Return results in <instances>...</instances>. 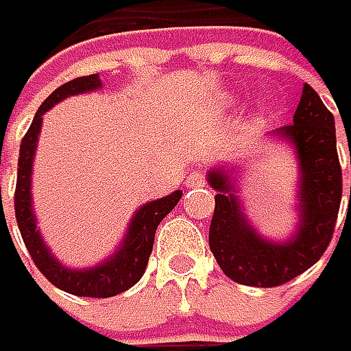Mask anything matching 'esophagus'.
Segmentation results:
<instances>
[{"label": "esophagus", "instance_id": "34e87169", "mask_svg": "<svg viewBox=\"0 0 351 351\" xmlns=\"http://www.w3.org/2000/svg\"><path fill=\"white\" fill-rule=\"evenodd\" d=\"M184 184H186V189H196V186H204V175H202V173H198V171H193L191 175L186 176Z\"/></svg>", "mask_w": 351, "mask_h": 351}]
</instances>
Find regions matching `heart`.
<instances>
[{"mask_svg": "<svg viewBox=\"0 0 351 351\" xmlns=\"http://www.w3.org/2000/svg\"><path fill=\"white\" fill-rule=\"evenodd\" d=\"M238 95L234 93H226L222 97V105H226V107H230V105H234L237 103ZM258 109H262V105H258Z\"/></svg>", "mask_w": 351, "mask_h": 351, "instance_id": "b5f03b06", "label": "heart"}]
</instances>
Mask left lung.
I'll use <instances>...</instances> for the list:
<instances>
[{"label":"left lung","instance_id":"8db88e82","mask_svg":"<svg viewBox=\"0 0 351 351\" xmlns=\"http://www.w3.org/2000/svg\"><path fill=\"white\" fill-rule=\"evenodd\" d=\"M266 138L294 151L298 167L294 206L298 222L290 237H264L248 220L238 196L240 167L220 165L206 173V182L217 191L208 232L210 250L228 278L258 288L280 286L318 262L332 240L341 200L334 114L308 83L302 89L294 123L274 129Z\"/></svg>","mask_w":351,"mask_h":351}]
</instances>
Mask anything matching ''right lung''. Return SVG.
<instances>
[{"label": "right lung", "instance_id": "1", "mask_svg": "<svg viewBox=\"0 0 351 351\" xmlns=\"http://www.w3.org/2000/svg\"><path fill=\"white\" fill-rule=\"evenodd\" d=\"M101 87L103 83H101L99 73L79 77L55 89L41 103V107L33 117L29 131L21 141L19 162H17V186H15V218H17L21 238L32 254L35 266L59 290L75 294V296H87V298L117 296L129 290L141 280L147 270L149 256L153 252L156 226L175 208L182 196V191H175L173 195L145 202L131 218L125 230V237L119 242L117 250H113V254H109L105 260L97 262L95 266L69 268L59 258L53 256L51 248L47 246V242L39 232L32 196L33 158H35L37 141H39L41 125H43V114L57 103L65 101L67 97L91 93Z\"/></svg>", "mask_w": 351, "mask_h": 351}]
</instances>
